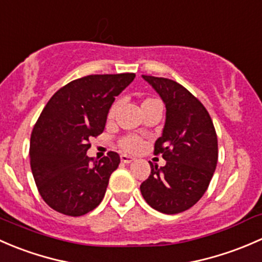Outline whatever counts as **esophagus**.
Segmentation results:
<instances>
[{"instance_id":"1","label":"esophagus","mask_w":262,"mask_h":262,"mask_svg":"<svg viewBox=\"0 0 262 262\" xmlns=\"http://www.w3.org/2000/svg\"><path fill=\"white\" fill-rule=\"evenodd\" d=\"M134 160H135V158H132V156H130V155H125V154H122V155H121V161H122V163L130 164Z\"/></svg>"}]
</instances>
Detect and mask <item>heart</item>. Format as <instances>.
<instances>
[{"label": "heart", "instance_id": "1", "mask_svg": "<svg viewBox=\"0 0 262 262\" xmlns=\"http://www.w3.org/2000/svg\"><path fill=\"white\" fill-rule=\"evenodd\" d=\"M154 107H163L161 106L160 101L156 98H145L141 102V110L142 112L146 111L149 108H154ZM116 111H117V103H113L108 111V118H112L115 116ZM120 147L122 150L128 151V152H136L140 151L142 147V141L141 139L136 136H125L120 140Z\"/></svg>", "mask_w": 262, "mask_h": 262}]
</instances>
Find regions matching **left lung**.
<instances>
[{"instance_id": "left-lung-1", "label": "left lung", "mask_w": 262, "mask_h": 262, "mask_svg": "<svg viewBox=\"0 0 262 262\" xmlns=\"http://www.w3.org/2000/svg\"><path fill=\"white\" fill-rule=\"evenodd\" d=\"M165 103L163 135L154 146L163 155L161 168L150 163L151 172L140 185L150 207L177 214L193 207L203 196L218 161V141L206 107L187 88L168 78L142 75Z\"/></svg>"}]
</instances>
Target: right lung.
I'll list each match as a JSON object with an SVG mask.
<instances>
[{"mask_svg": "<svg viewBox=\"0 0 262 262\" xmlns=\"http://www.w3.org/2000/svg\"><path fill=\"white\" fill-rule=\"evenodd\" d=\"M134 73L92 74L56 91L31 132L30 165L45 203L78 217L103 199L120 155L108 151L101 160L85 154L90 140L101 135L115 97L134 80Z\"/></svg>", "mask_w": 262, "mask_h": 262, "instance_id": "1", "label": "right lung"}]
</instances>
